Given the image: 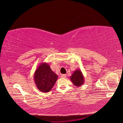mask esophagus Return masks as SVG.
Masks as SVG:
<instances>
[{
    "label": "esophagus",
    "instance_id": "1",
    "mask_svg": "<svg viewBox=\"0 0 123 123\" xmlns=\"http://www.w3.org/2000/svg\"><path fill=\"white\" fill-rule=\"evenodd\" d=\"M62 77H63V78H66V76H67V75H66V74H62Z\"/></svg>",
    "mask_w": 123,
    "mask_h": 123
}]
</instances>
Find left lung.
<instances>
[{"label": "left lung", "mask_w": 123, "mask_h": 123, "mask_svg": "<svg viewBox=\"0 0 123 123\" xmlns=\"http://www.w3.org/2000/svg\"><path fill=\"white\" fill-rule=\"evenodd\" d=\"M70 79L74 85L76 87H80L85 83L84 76L80 69L74 71L72 75L70 77Z\"/></svg>", "instance_id": "1"}]
</instances>
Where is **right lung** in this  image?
Here are the masks:
<instances>
[{"mask_svg":"<svg viewBox=\"0 0 123 123\" xmlns=\"http://www.w3.org/2000/svg\"><path fill=\"white\" fill-rule=\"evenodd\" d=\"M58 76L47 62L40 63L34 74V80L38 90L44 93L49 92L56 81Z\"/></svg>","mask_w":123,"mask_h":123,"instance_id":"1","label":"right lung"}]
</instances>
